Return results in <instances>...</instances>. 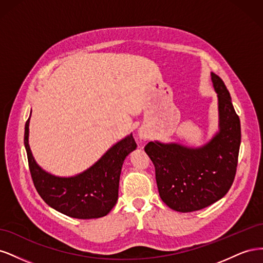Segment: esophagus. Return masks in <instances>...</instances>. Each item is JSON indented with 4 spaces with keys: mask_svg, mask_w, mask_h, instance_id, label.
Wrapping results in <instances>:
<instances>
[{
    "mask_svg": "<svg viewBox=\"0 0 263 263\" xmlns=\"http://www.w3.org/2000/svg\"><path fill=\"white\" fill-rule=\"evenodd\" d=\"M138 137L140 140H147L150 137V133L145 128H140L138 132Z\"/></svg>",
    "mask_w": 263,
    "mask_h": 263,
    "instance_id": "34e87169",
    "label": "esophagus"
}]
</instances>
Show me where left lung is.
Here are the masks:
<instances>
[{
	"instance_id": "obj_1",
	"label": "left lung",
	"mask_w": 263,
	"mask_h": 263,
	"mask_svg": "<svg viewBox=\"0 0 263 263\" xmlns=\"http://www.w3.org/2000/svg\"><path fill=\"white\" fill-rule=\"evenodd\" d=\"M218 99V132L201 147L150 141L145 151L155 164L161 200L171 210L189 213L208 208L232 186L241 141L240 121L221 79L211 72Z\"/></svg>"
}]
</instances>
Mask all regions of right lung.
I'll list each match as a JSON object with an SVG mask.
<instances>
[{
    "mask_svg": "<svg viewBox=\"0 0 263 263\" xmlns=\"http://www.w3.org/2000/svg\"><path fill=\"white\" fill-rule=\"evenodd\" d=\"M29 119L30 116L25 124L24 145L38 194L50 208L70 217L91 219L107 215L117 202L125 158L137 147L133 135L117 141L89 169L72 177H58L44 170L31 154Z\"/></svg>",
    "mask_w": 263,
    "mask_h": 263,
    "instance_id": "right-lung-1",
    "label": "right lung"
}]
</instances>
